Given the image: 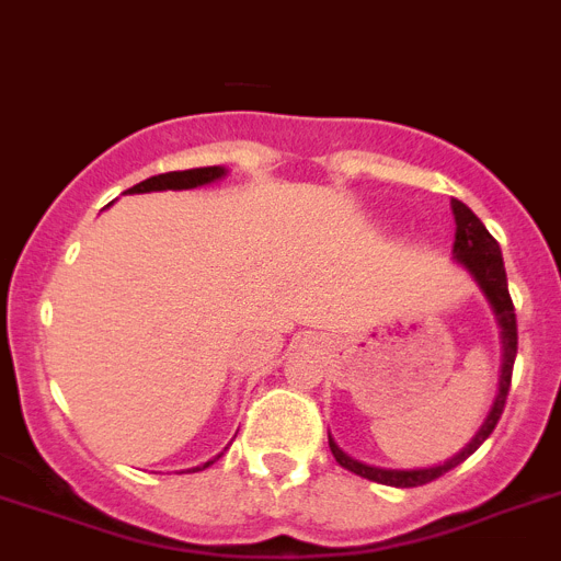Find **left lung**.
<instances>
[{
    "label": "left lung",
    "instance_id": "1",
    "mask_svg": "<svg viewBox=\"0 0 561 561\" xmlns=\"http://www.w3.org/2000/svg\"><path fill=\"white\" fill-rule=\"evenodd\" d=\"M451 211H455V222H457V233H455L457 262L469 267L471 276L477 279V285L483 287V294L489 296L491 308H494L496 319H500V328H503L505 362H503V378H500V396H496L494 409H491V415L485 417L483 428L474 435V440H471L460 455H455L451 460L443 462V466H435V469L396 471V469H375V466H364V462L344 455V451L333 443V437H330V451H333L335 462L344 466L347 471H353V474L367 477V480H373V483L396 485V489H415V485H426L432 483V480H437V477L446 474V471L457 469V466H460L466 457L474 455V451L485 443V437L494 432V426L500 423V417H503L505 401H508L511 373H514V358H516V313H514V301H511V294H508V279H505L503 253H500V245H496L494 237L485 231L480 217H477L466 203L451 199Z\"/></svg>",
    "mask_w": 561,
    "mask_h": 561
}]
</instances>
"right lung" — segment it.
<instances>
[{
    "label": "right lung",
    "mask_w": 561,
    "mask_h": 561,
    "mask_svg": "<svg viewBox=\"0 0 561 561\" xmlns=\"http://www.w3.org/2000/svg\"><path fill=\"white\" fill-rule=\"evenodd\" d=\"M226 169L220 165H206V169H186V172H165L158 174V178H149L138 186L129 188V194H144V192H163V188H197V186H206L211 180L222 178ZM214 462V460H208ZM206 462V466H208ZM206 466H199V469H206Z\"/></svg>",
    "instance_id": "1"
}]
</instances>
